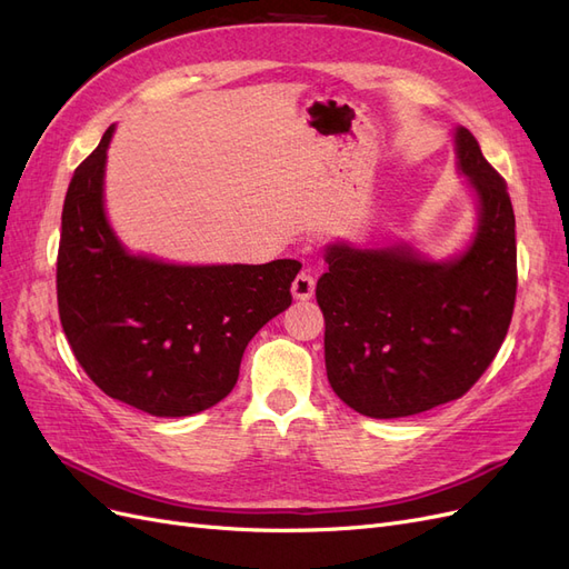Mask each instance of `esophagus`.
<instances>
[{"label": "esophagus", "mask_w": 569, "mask_h": 569, "mask_svg": "<svg viewBox=\"0 0 569 569\" xmlns=\"http://www.w3.org/2000/svg\"><path fill=\"white\" fill-rule=\"evenodd\" d=\"M313 291H316L313 274L301 270L295 278V282H291V295H295V299H299V301H306V299L313 297Z\"/></svg>", "instance_id": "esophagus-1"}]
</instances>
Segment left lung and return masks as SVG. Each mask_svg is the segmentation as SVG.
<instances>
[{
	"label": "left lung",
	"instance_id": "8db88e82",
	"mask_svg": "<svg viewBox=\"0 0 569 569\" xmlns=\"http://www.w3.org/2000/svg\"><path fill=\"white\" fill-rule=\"evenodd\" d=\"M456 168L477 206L460 253L435 261L408 242L325 249L316 299L325 318V368L360 416H418L460 399L501 349L518 289L515 213L468 128H456Z\"/></svg>",
	"mask_w": 569,
	"mask_h": 569
}]
</instances>
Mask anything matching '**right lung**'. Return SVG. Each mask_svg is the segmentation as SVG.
<instances>
[{
	"label": "right lung",
	"instance_id": "obj_1",
	"mask_svg": "<svg viewBox=\"0 0 569 569\" xmlns=\"http://www.w3.org/2000/svg\"><path fill=\"white\" fill-rule=\"evenodd\" d=\"M116 126L68 184L57 261L59 318L90 380L157 418H184L232 391L247 343L291 306L299 261L184 266L132 253L107 216Z\"/></svg>",
	"mask_w": 569,
	"mask_h": 569
}]
</instances>
